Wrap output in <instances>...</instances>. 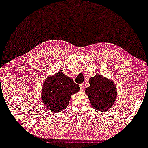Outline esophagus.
<instances>
[{"label": "esophagus", "mask_w": 148, "mask_h": 148, "mask_svg": "<svg viewBox=\"0 0 148 148\" xmlns=\"http://www.w3.org/2000/svg\"><path fill=\"white\" fill-rule=\"evenodd\" d=\"M80 87L81 91H84V90L85 86H84V84H81L80 85Z\"/></svg>", "instance_id": "esophagus-1"}]
</instances>
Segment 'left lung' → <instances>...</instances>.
I'll return each instance as SVG.
<instances>
[{
	"label": "left lung",
	"instance_id": "obj_1",
	"mask_svg": "<svg viewBox=\"0 0 148 148\" xmlns=\"http://www.w3.org/2000/svg\"><path fill=\"white\" fill-rule=\"evenodd\" d=\"M90 86L85 90L92 106L100 112L108 111L115 102L117 89L113 81L100 74L90 78Z\"/></svg>",
	"mask_w": 148,
	"mask_h": 148
}]
</instances>
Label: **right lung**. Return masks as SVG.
Masks as SVG:
<instances>
[{
    "instance_id": "1",
    "label": "right lung",
    "mask_w": 148,
    "mask_h": 148,
    "mask_svg": "<svg viewBox=\"0 0 148 148\" xmlns=\"http://www.w3.org/2000/svg\"><path fill=\"white\" fill-rule=\"evenodd\" d=\"M80 90L78 84L60 71L45 80L42 90V100L51 112H60L66 108L72 94Z\"/></svg>"
}]
</instances>
